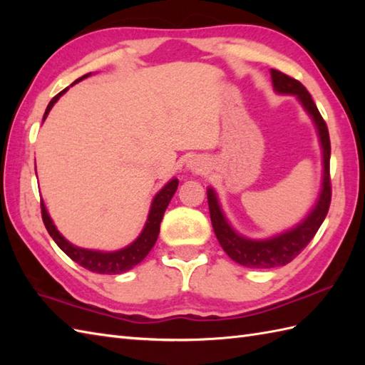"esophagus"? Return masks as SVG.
I'll return each instance as SVG.
<instances>
[{"mask_svg":"<svg viewBox=\"0 0 365 365\" xmlns=\"http://www.w3.org/2000/svg\"><path fill=\"white\" fill-rule=\"evenodd\" d=\"M187 168L191 170V173L200 174V173H205V170H207V163L202 161L200 158H192V160L188 161Z\"/></svg>","mask_w":365,"mask_h":365,"instance_id":"34e87169","label":"esophagus"}]
</instances>
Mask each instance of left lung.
<instances>
[{
  "instance_id": "obj_1",
  "label": "left lung",
  "mask_w": 365,
  "mask_h": 365,
  "mask_svg": "<svg viewBox=\"0 0 365 365\" xmlns=\"http://www.w3.org/2000/svg\"><path fill=\"white\" fill-rule=\"evenodd\" d=\"M271 81L277 94L282 96H294L298 102L304 108L306 113L311 115L314 125L319 133L322 155H323V175H322V190L319 199L315 205L309 210L297 226H293L289 230H284L281 234L273 235L263 240H254L243 237L242 234L232 227V224L227 221L224 215L221 204L218 200L216 191L208 187L207 188V199L208 208H210V220L215 230V235L218 238L221 247L229 257L243 265L246 268H277L284 267L292 262L297 255L304 250L309 242L314 238L317 230L320 229L322 222L324 221L329 210L331 204V178H329V158H331V143L328 127L324 123L319 108L314 103V100L309 94L307 89L302 84L279 71L271 68Z\"/></svg>"
}]
</instances>
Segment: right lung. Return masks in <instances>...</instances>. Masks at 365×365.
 Here are the masks:
<instances>
[{"instance_id":"right-lung-1","label":"right lung","mask_w":365,"mask_h":365,"mask_svg":"<svg viewBox=\"0 0 365 365\" xmlns=\"http://www.w3.org/2000/svg\"><path fill=\"white\" fill-rule=\"evenodd\" d=\"M89 75L91 73L83 75L81 78H78L75 83L88 78ZM67 89L61 91L56 97L51 98V102L48 103V106H46V110H45L43 120L46 119V115H48L53 105L58 102L59 97L63 96ZM177 187H178V180L177 178H173V180H169L165 187H163L157 192V195H155L143 232L138 235V238L133 243H130L128 246L122 247V250H118V251H96V250H86V247H80V246L72 245L68 240H66L63 237V234H59V230L56 229V226H54V222L50 218L48 212H46L43 200H41L42 220H43L46 230H48L50 237L54 240V243H56L61 250H63L68 255V257L78 263V265H81L83 268H86V269L92 271V273H98V274L127 273L128 269L136 267L138 263H141L145 259V255L150 252L155 242H157L158 234H160V222H161L163 215H165L166 208L170 202V199H173L174 192L177 191Z\"/></svg>"}]
</instances>
